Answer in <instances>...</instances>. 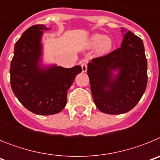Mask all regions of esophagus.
Masks as SVG:
<instances>
[{
  "label": "esophagus",
  "mask_w": 160,
  "mask_h": 160,
  "mask_svg": "<svg viewBox=\"0 0 160 160\" xmlns=\"http://www.w3.org/2000/svg\"><path fill=\"white\" fill-rule=\"evenodd\" d=\"M81 66H82V70L83 73H85V72H87V62H83L81 64Z\"/></svg>",
  "instance_id": "34e87169"
}]
</instances>
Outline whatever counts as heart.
<instances>
[{"mask_svg":"<svg viewBox=\"0 0 160 160\" xmlns=\"http://www.w3.org/2000/svg\"><path fill=\"white\" fill-rule=\"evenodd\" d=\"M114 43L113 40L109 37L101 33H94L89 38L87 41V48L94 49L97 56H104L111 52Z\"/></svg>","mask_w":160,"mask_h":160,"instance_id":"obj_1","label":"heart"}]
</instances>
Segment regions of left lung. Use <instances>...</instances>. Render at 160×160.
Here are the masks:
<instances>
[{
    "instance_id": "1",
    "label": "left lung",
    "mask_w": 160,
    "mask_h": 160,
    "mask_svg": "<svg viewBox=\"0 0 160 160\" xmlns=\"http://www.w3.org/2000/svg\"><path fill=\"white\" fill-rule=\"evenodd\" d=\"M118 49L91 60L87 74L96 107L109 114L128 112L136 106L148 82V62L140 38L122 28Z\"/></svg>"
}]
</instances>
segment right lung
Returning a JSON list of instances; mask_svg holds the SVG:
<instances>
[{
  "label": "right lung",
  "instance_id": "add662e5",
  "mask_svg": "<svg viewBox=\"0 0 160 160\" xmlns=\"http://www.w3.org/2000/svg\"><path fill=\"white\" fill-rule=\"evenodd\" d=\"M49 29L44 25L26 29L15 44L10 65L12 92L25 108L40 115L62 111L67 102V90L82 72L80 66L64 68L43 64L42 36L44 31Z\"/></svg>",
  "mask_w": 160,
  "mask_h": 160
}]
</instances>
